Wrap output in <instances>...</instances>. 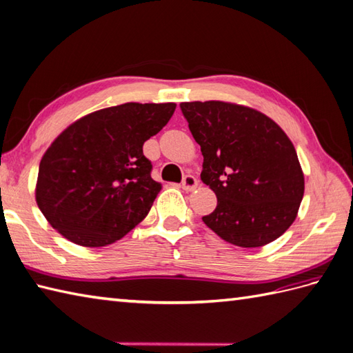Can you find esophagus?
I'll list each match as a JSON object with an SVG mask.
<instances>
[{"label":"esophagus","mask_w":353,"mask_h":353,"mask_svg":"<svg viewBox=\"0 0 353 353\" xmlns=\"http://www.w3.org/2000/svg\"><path fill=\"white\" fill-rule=\"evenodd\" d=\"M181 187H183V190H185V192H193L194 188L197 187V179L193 175H185L184 179H183V183H181Z\"/></svg>","instance_id":"1"}]
</instances>
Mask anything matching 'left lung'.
Returning a JSON list of instances; mask_svg holds the SVG:
<instances>
[{
  "label": "left lung",
  "instance_id": "8db88e82",
  "mask_svg": "<svg viewBox=\"0 0 353 353\" xmlns=\"http://www.w3.org/2000/svg\"><path fill=\"white\" fill-rule=\"evenodd\" d=\"M203 156L202 181L217 206L202 220L239 247H262L294 223L304 175L294 143L271 118L225 101L179 105Z\"/></svg>",
  "mask_w": 353,
  "mask_h": 353
}]
</instances>
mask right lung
<instances>
[{"mask_svg":"<svg viewBox=\"0 0 353 353\" xmlns=\"http://www.w3.org/2000/svg\"><path fill=\"white\" fill-rule=\"evenodd\" d=\"M175 103H124L77 119L39 166L36 201L68 241L103 247L147 217L161 184L143 143L174 115Z\"/></svg>","mask_w":353,"mask_h":353,"instance_id":"right-lung-1","label":"right lung"}]
</instances>
